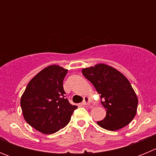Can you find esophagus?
<instances>
[{"label":"esophagus","mask_w":156,"mask_h":156,"mask_svg":"<svg viewBox=\"0 0 156 156\" xmlns=\"http://www.w3.org/2000/svg\"><path fill=\"white\" fill-rule=\"evenodd\" d=\"M91 101L90 98L89 97H84L83 98V105H87L90 104V102Z\"/></svg>","instance_id":"34e87169"}]
</instances>
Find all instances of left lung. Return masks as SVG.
I'll use <instances>...</instances> for the list:
<instances>
[{"label":"left lung","mask_w":156,"mask_h":156,"mask_svg":"<svg viewBox=\"0 0 156 156\" xmlns=\"http://www.w3.org/2000/svg\"><path fill=\"white\" fill-rule=\"evenodd\" d=\"M82 73L100 94L101 104L106 109L105 117L98 121V124L108 130L129 124L137 113L138 100L126 77L105 64L83 69Z\"/></svg>","instance_id":"8db88e82"}]
</instances>
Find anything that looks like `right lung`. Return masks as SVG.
Masks as SVG:
<instances>
[{
	"mask_svg": "<svg viewBox=\"0 0 156 156\" xmlns=\"http://www.w3.org/2000/svg\"><path fill=\"white\" fill-rule=\"evenodd\" d=\"M68 70L57 65L49 66L29 82L20 104L25 120L45 134L64 128L77 106L65 96L63 80Z\"/></svg>",
	"mask_w": 156,
	"mask_h": 156,
	"instance_id": "obj_1",
	"label": "right lung"
}]
</instances>
